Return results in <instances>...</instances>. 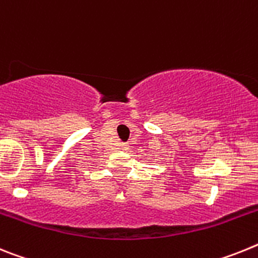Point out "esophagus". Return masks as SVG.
Listing matches in <instances>:
<instances>
[{"mask_svg": "<svg viewBox=\"0 0 258 258\" xmlns=\"http://www.w3.org/2000/svg\"><path fill=\"white\" fill-rule=\"evenodd\" d=\"M121 147H122V149H124V150H126V149H127V145H126V143H122Z\"/></svg>", "mask_w": 258, "mask_h": 258, "instance_id": "obj_1", "label": "esophagus"}]
</instances>
